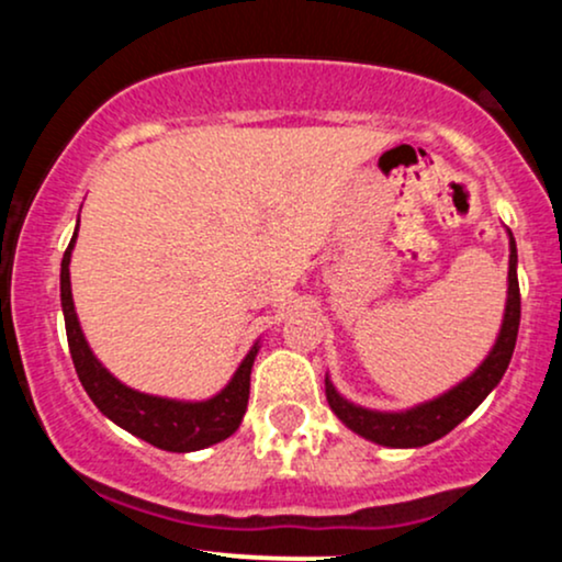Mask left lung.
I'll return each mask as SVG.
<instances>
[{"instance_id": "left-lung-1", "label": "left lung", "mask_w": 562, "mask_h": 562, "mask_svg": "<svg viewBox=\"0 0 562 562\" xmlns=\"http://www.w3.org/2000/svg\"><path fill=\"white\" fill-rule=\"evenodd\" d=\"M518 325H520V288H518V248H515V237L509 232V272H507V306L505 319H502L499 338L488 357L473 375L462 380L460 385L443 393V396L412 406L406 412H375L364 409L346 402L338 391L333 389L330 380L325 378V393L327 404L340 423L348 425L353 434L370 438V441L380 443V447L393 449H412L425 447V443L436 441V438L447 436L454 430L470 412L479 406L483 398L496 389L502 375H505L509 359H513L515 340H518Z\"/></svg>"}]
</instances>
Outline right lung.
Here are the masks:
<instances>
[{"label":"right lung","instance_id":"right-lung-1","mask_svg":"<svg viewBox=\"0 0 562 562\" xmlns=\"http://www.w3.org/2000/svg\"><path fill=\"white\" fill-rule=\"evenodd\" d=\"M76 232H79V227H76ZM76 232L70 237L66 254H63L60 301L63 317H66L70 359H74L76 375H79L83 391L89 393L97 409L132 436L166 451H198L229 438L240 428L245 409H248L250 370H254L259 344L250 348L229 383L214 398H205V402H177V398L150 396V393L128 389L97 362L92 348H89L81 333L79 317H76L68 272Z\"/></svg>","mask_w":562,"mask_h":562}]
</instances>
